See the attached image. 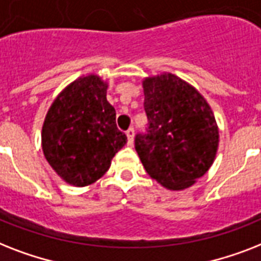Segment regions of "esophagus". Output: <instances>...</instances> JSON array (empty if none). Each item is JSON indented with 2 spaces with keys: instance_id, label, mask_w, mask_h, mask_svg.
Wrapping results in <instances>:
<instances>
[{
  "instance_id": "obj_1",
  "label": "esophagus",
  "mask_w": 261,
  "mask_h": 261,
  "mask_svg": "<svg viewBox=\"0 0 261 261\" xmlns=\"http://www.w3.org/2000/svg\"><path fill=\"white\" fill-rule=\"evenodd\" d=\"M134 134H135L134 127H130V128H128V130L126 131L127 139H128V145H131V143L134 142Z\"/></svg>"
}]
</instances>
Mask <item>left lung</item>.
Listing matches in <instances>:
<instances>
[{
  "label": "left lung",
  "mask_w": 261,
  "mask_h": 261,
  "mask_svg": "<svg viewBox=\"0 0 261 261\" xmlns=\"http://www.w3.org/2000/svg\"><path fill=\"white\" fill-rule=\"evenodd\" d=\"M145 133L135 150L146 171L170 190L189 188L206 173L219 146L211 107L192 86L171 73L143 82Z\"/></svg>",
  "instance_id": "obj_1"
}]
</instances>
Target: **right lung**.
Masks as SVG:
<instances>
[{
	"label": "right lung",
	"instance_id": "1",
	"mask_svg": "<svg viewBox=\"0 0 261 261\" xmlns=\"http://www.w3.org/2000/svg\"><path fill=\"white\" fill-rule=\"evenodd\" d=\"M97 76L69 84L50 106L42 126V150L54 170L75 186L90 185L111 165L127 142L116 127L115 109Z\"/></svg>",
	"mask_w": 261,
	"mask_h": 261
}]
</instances>
